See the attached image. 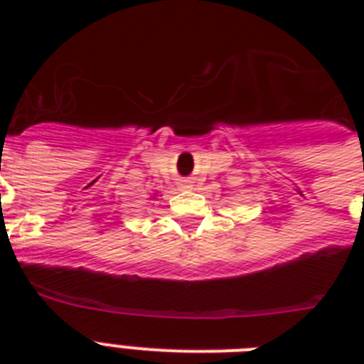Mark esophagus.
<instances>
[{
    "label": "esophagus",
    "instance_id": "obj_1",
    "mask_svg": "<svg viewBox=\"0 0 364 364\" xmlns=\"http://www.w3.org/2000/svg\"><path fill=\"white\" fill-rule=\"evenodd\" d=\"M181 187L183 188H193V181H191V179H181Z\"/></svg>",
    "mask_w": 364,
    "mask_h": 364
}]
</instances>
